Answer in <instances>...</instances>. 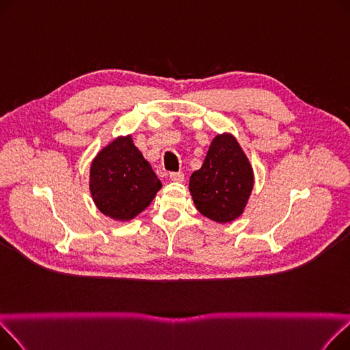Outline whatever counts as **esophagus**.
<instances>
[{
	"mask_svg": "<svg viewBox=\"0 0 350 350\" xmlns=\"http://www.w3.org/2000/svg\"><path fill=\"white\" fill-rule=\"evenodd\" d=\"M169 177H170L172 181H176V183L185 181V173H183V172H172Z\"/></svg>",
	"mask_w": 350,
	"mask_h": 350,
	"instance_id": "34e87169",
	"label": "esophagus"
}]
</instances>
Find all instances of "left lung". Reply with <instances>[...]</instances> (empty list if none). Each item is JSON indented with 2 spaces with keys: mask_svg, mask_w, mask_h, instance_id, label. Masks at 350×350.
Instances as JSON below:
<instances>
[{
  "mask_svg": "<svg viewBox=\"0 0 350 350\" xmlns=\"http://www.w3.org/2000/svg\"><path fill=\"white\" fill-rule=\"evenodd\" d=\"M254 186L251 164L234 136L218 135L201 169L190 177L196 208L217 223L238 218Z\"/></svg>",
  "mask_w": 350,
  "mask_h": 350,
  "instance_id": "8db88e82",
  "label": "left lung"
}]
</instances>
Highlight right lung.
<instances>
[{
  "instance_id": "1",
  "label": "right lung",
  "mask_w": 350,
  "mask_h": 350,
  "mask_svg": "<svg viewBox=\"0 0 350 350\" xmlns=\"http://www.w3.org/2000/svg\"><path fill=\"white\" fill-rule=\"evenodd\" d=\"M161 183L132 137H118L90 165V193L99 211L127 221L152 203Z\"/></svg>"
}]
</instances>
